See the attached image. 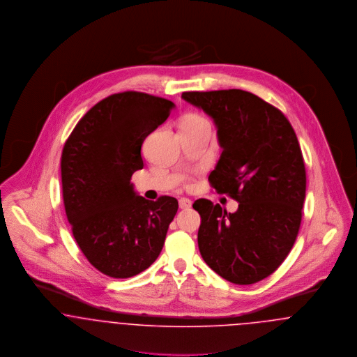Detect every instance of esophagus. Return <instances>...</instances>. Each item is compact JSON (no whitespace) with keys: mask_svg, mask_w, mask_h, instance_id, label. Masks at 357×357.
<instances>
[{"mask_svg":"<svg viewBox=\"0 0 357 357\" xmlns=\"http://www.w3.org/2000/svg\"><path fill=\"white\" fill-rule=\"evenodd\" d=\"M179 207L183 208V210L185 208H190L191 207V201L188 198H181L179 199Z\"/></svg>","mask_w":357,"mask_h":357,"instance_id":"1","label":"esophagus"}]
</instances>
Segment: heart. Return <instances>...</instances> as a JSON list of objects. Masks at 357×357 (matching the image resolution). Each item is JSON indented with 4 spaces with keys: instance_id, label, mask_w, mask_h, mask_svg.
<instances>
[{
    "instance_id": "b5f03b06",
    "label": "heart",
    "mask_w": 357,
    "mask_h": 357,
    "mask_svg": "<svg viewBox=\"0 0 357 357\" xmlns=\"http://www.w3.org/2000/svg\"><path fill=\"white\" fill-rule=\"evenodd\" d=\"M207 120L204 119L202 115L198 114H188L185 116V119L182 120L181 127H187V126H192V124H198V123H206Z\"/></svg>"
}]
</instances>
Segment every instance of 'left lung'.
I'll use <instances>...</instances> for the list:
<instances>
[{
    "label": "left lung",
    "instance_id": "8db88e82",
    "mask_svg": "<svg viewBox=\"0 0 357 357\" xmlns=\"http://www.w3.org/2000/svg\"><path fill=\"white\" fill-rule=\"evenodd\" d=\"M182 98L215 121L223 151L208 182L239 204L227 213L208 199L194 202L199 252L222 278L255 284L278 269L300 230L306 172L297 136L278 108L250 92L191 91Z\"/></svg>",
    "mask_w": 357,
    "mask_h": 357
}]
</instances>
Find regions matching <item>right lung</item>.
Instances as JSON below:
<instances>
[{
	"label": "right lung",
	"instance_id": "right-lung-1",
	"mask_svg": "<svg viewBox=\"0 0 357 357\" xmlns=\"http://www.w3.org/2000/svg\"><path fill=\"white\" fill-rule=\"evenodd\" d=\"M174 102L144 92L114 93L95 104L61 153L63 199L72 234L89 264L112 278L146 271L160 255L178 201L136 195L142 144L170 116Z\"/></svg>",
	"mask_w": 357,
	"mask_h": 357
}]
</instances>
